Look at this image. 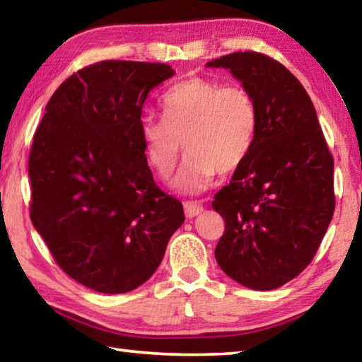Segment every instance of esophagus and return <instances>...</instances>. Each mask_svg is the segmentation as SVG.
Returning <instances> with one entry per match:
<instances>
[{"mask_svg":"<svg viewBox=\"0 0 362 362\" xmlns=\"http://www.w3.org/2000/svg\"><path fill=\"white\" fill-rule=\"evenodd\" d=\"M183 209H185V216L188 218L199 216V214L204 211L203 206H201L199 203H196V201H185V203H183Z\"/></svg>","mask_w":362,"mask_h":362,"instance_id":"34e87169","label":"esophagus"}]
</instances>
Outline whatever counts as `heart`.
Listing matches in <instances>:
<instances>
[{"label": "heart", "instance_id": "1", "mask_svg": "<svg viewBox=\"0 0 362 362\" xmlns=\"http://www.w3.org/2000/svg\"><path fill=\"white\" fill-rule=\"evenodd\" d=\"M164 119L148 116L140 134L146 159L159 177L175 169L185 145L188 156L173 188L198 193L214 177L233 174L246 161L257 134L254 97L240 84L192 76L163 95Z\"/></svg>", "mask_w": 362, "mask_h": 362}]
</instances>
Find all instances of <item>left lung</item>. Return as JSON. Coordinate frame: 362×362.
<instances>
[{
	"label": "left lung",
	"instance_id": "8db88e82",
	"mask_svg": "<svg viewBox=\"0 0 362 362\" xmlns=\"http://www.w3.org/2000/svg\"><path fill=\"white\" fill-rule=\"evenodd\" d=\"M228 69L254 97L252 150L212 207L225 220L218 267L254 291H272L313 260L335 209L334 158L302 83L265 54L207 62Z\"/></svg>",
	"mask_w": 362,
	"mask_h": 362
}]
</instances>
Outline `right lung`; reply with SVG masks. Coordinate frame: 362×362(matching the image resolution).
Instances as JSON below:
<instances>
[{"mask_svg":"<svg viewBox=\"0 0 362 362\" xmlns=\"http://www.w3.org/2000/svg\"><path fill=\"white\" fill-rule=\"evenodd\" d=\"M168 64L103 60L59 86L28 159L30 218L57 265L102 293L134 291L161 263L183 206L159 188L142 142L148 93Z\"/></svg>","mask_w":362,"mask_h":362,"instance_id":"1","label":"right lung"}]
</instances>
